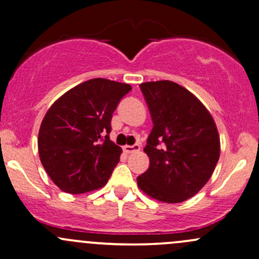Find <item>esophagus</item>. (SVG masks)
Segmentation results:
<instances>
[{
    "label": "esophagus",
    "mask_w": 259,
    "mask_h": 259,
    "mask_svg": "<svg viewBox=\"0 0 259 259\" xmlns=\"http://www.w3.org/2000/svg\"><path fill=\"white\" fill-rule=\"evenodd\" d=\"M122 149H124V151L126 154H133V152L140 150V145L139 144H135V145H125Z\"/></svg>",
    "instance_id": "obj_1"
}]
</instances>
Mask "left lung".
Masks as SVG:
<instances>
[{
	"instance_id": "left-lung-1",
	"label": "left lung",
	"mask_w": 259,
	"mask_h": 259,
	"mask_svg": "<svg viewBox=\"0 0 259 259\" xmlns=\"http://www.w3.org/2000/svg\"><path fill=\"white\" fill-rule=\"evenodd\" d=\"M154 122L144 151L150 166L138 180L150 197L179 203L207 184L220 159V135L205 105L170 80L140 84Z\"/></svg>"
}]
</instances>
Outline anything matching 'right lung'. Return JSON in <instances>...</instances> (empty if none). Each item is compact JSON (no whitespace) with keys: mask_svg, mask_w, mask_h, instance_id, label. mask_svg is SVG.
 <instances>
[{"mask_svg":"<svg viewBox=\"0 0 259 259\" xmlns=\"http://www.w3.org/2000/svg\"><path fill=\"white\" fill-rule=\"evenodd\" d=\"M129 84L94 78L78 84L48 109L38 152L52 181L68 194L104 186L119 162L120 146L109 139L111 116Z\"/></svg>","mask_w":259,"mask_h":259,"instance_id":"right-lung-1","label":"right lung"}]
</instances>
